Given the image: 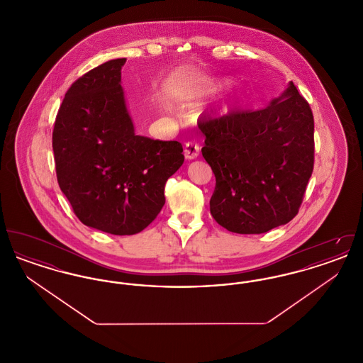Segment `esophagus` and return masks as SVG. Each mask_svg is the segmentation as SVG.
<instances>
[{
  "instance_id": "1",
  "label": "esophagus",
  "mask_w": 363,
  "mask_h": 363,
  "mask_svg": "<svg viewBox=\"0 0 363 363\" xmlns=\"http://www.w3.org/2000/svg\"><path fill=\"white\" fill-rule=\"evenodd\" d=\"M184 155L186 159H196L200 155V145L194 141H189L185 144V148H184Z\"/></svg>"
}]
</instances>
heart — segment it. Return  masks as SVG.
<instances>
[{"label": "heart", "mask_w": 363, "mask_h": 363, "mask_svg": "<svg viewBox=\"0 0 363 363\" xmlns=\"http://www.w3.org/2000/svg\"><path fill=\"white\" fill-rule=\"evenodd\" d=\"M206 92H207V88H200L199 91H196L194 95H196V96H200V95H204Z\"/></svg>", "instance_id": "heart-1"}]
</instances>
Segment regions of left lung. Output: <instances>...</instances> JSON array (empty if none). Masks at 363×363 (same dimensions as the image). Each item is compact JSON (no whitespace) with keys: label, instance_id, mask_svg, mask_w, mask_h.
I'll return each mask as SVG.
<instances>
[{"label":"left lung","instance_id":"8db88e82","mask_svg":"<svg viewBox=\"0 0 363 363\" xmlns=\"http://www.w3.org/2000/svg\"><path fill=\"white\" fill-rule=\"evenodd\" d=\"M201 152L216 178L213 219L237 234H262L298 213L314 164L311 106L290 82L265 108L208 118Z\"/></svg>","mask_w":363,"mask_h":363}]
</instances>
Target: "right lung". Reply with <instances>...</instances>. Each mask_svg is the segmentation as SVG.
Returning <instances> with one entry per match:
<instances>
[{"label": "right lung", "mask_w": 363, "mask_h": 363, "mask_svg": "<svg viewBox=\"0 0 363 363\" xmlns=\"http://www.w3.org/2000/svg\"><path fill=\"white\" fill-rule=\"evenodd\" d=\"M107 61L79 77L65 94L54 129L58 185L83 225L133 235L164 206V185L184 163L178 141L135 133L125 104L121 68Z\"/></svg>", "instance_id": "1"}]
</instances>
